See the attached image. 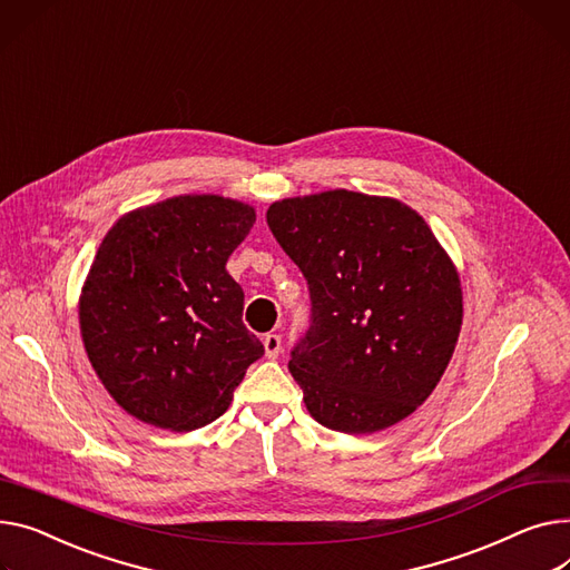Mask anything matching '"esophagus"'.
I'll return each mask as SVG.
<instances>
[{"label": "esophagus", "mask_w": 570, "mask_h": 570, "mask_svg": "<svg viewBox=\"0 0 570 570\" xmlns=\"http://www.w3.org/2000/svg\"><path fill=\"white\" fill-rule=\"evenodd\" d=\"M263 348H265V355L268 357H279L282 353V336L279 334H265L263 338Z\"/></svg>", "instance_id": "34e87169"}]
</instances>
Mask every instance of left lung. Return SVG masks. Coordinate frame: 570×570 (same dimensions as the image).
Segmentation results:
<instances>
[{"instance_id":"obj_1","label":"left lung","mask_w":570,"mask_h":570,"mask_svg":"<svg viewBox=\"0 0 570 570\" xmlns=\"http://www.w3.org/2000/svg\"><path fill=\"white\" fill-rule=\"evenodd\" d=\"M268 226L305 275L312 325L291 375L314 420L366 435L420 407L456 348L463 291L424 217L348 189L268 208Z\"/></svg>"}]
</instances>
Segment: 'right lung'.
<instances>
[{"label":"right lung","mask_w":570,"mask_h":570,"mask_svg":"<svg viewBox=\"0 0 570 570\" xmlns=\"http://www.w3.org/2000/svg\"><path fill=\"white\" fill-rule=\"evenodd\" d=\"M254 222L243 202L183 195L124 215L102 238L80 332L100 383L139 422L178 433L215 422L263 355L226 273Z\"/></svg>","instance_id":"add662e5"}]
</instances>
